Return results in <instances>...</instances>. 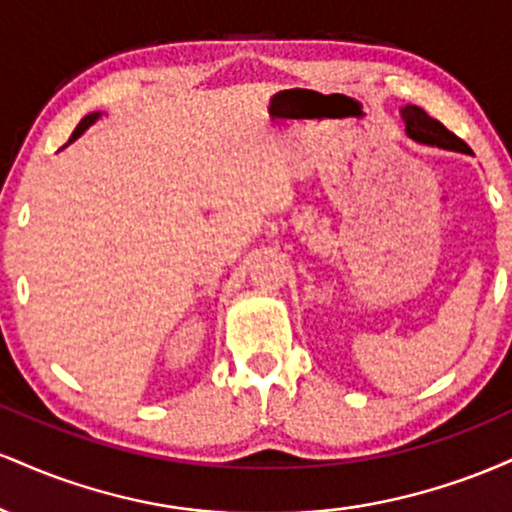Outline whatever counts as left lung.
I'll use <instances>...</instances> for the list:
<instances>
[{
  "instance_id": "left-lung-1",
  "label": "left lung",
  "mask_w": 512,
  "mask_h": 512,
  "mask_svg": "<svg viewBox=\"0 0 512 512\" xmlns=\"http://www.w3.org/2000/svg\"><path fill=\"white\" fill-rule=\"evenodd\" d=\"M402 117L404 122H407V134L411 139H416V142L443 146V149H452V151H464V154L472 151L455 132H450V129L440 125L438 120L428 117L424 110L416 108V105H407V108L402 110Z\"/></svg>"
}]
</instances>
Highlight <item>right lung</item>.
Instances as JSON below:
<instances>
[{
    "label": "right lung",
    "mask_w": 512,
    "mask_h": 512,
    "mask_svg": "<svg viewBox=\"0 0 512 512\" xmlns=\"http://www.w3.org/2000/svg\"><path fill=\"white\" fill-rule=\"evenodd\" d=\"M96 117H98V113H93V115H86V117H84V120H81V122H79V127H76V129H74V134H72V137H69V142H74V139H76V137H79V134H81V132H84V129H86L88 125H91V122H93V120H96Z\"/></svg>",
    "instance_id": "obj_1"
}]
</instances>
